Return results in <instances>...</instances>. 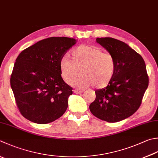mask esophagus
Instances as JSON below:
<instances>
[{
	"label": "esophagus",
	"mask_w": 158,
	"mask_h": 158,
	"mask_svg": "<svg viewBox=\"0 0 158 158\" xmlns=\"http://www.w3.org/2000/svg\"><path fill=\"white\" fill-rule=\"evenodd\" d=\"M83 91V90H79V89H74V92L75 94H81Z\"/></svg>",
	"instance_id": "34e87169"
}]
</instances>
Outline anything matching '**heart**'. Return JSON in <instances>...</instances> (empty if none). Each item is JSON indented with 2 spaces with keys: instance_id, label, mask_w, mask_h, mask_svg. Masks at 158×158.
<instances>
[{
  "instance_id": "1",
  "label": "heart",
  "mask_w": 158,
  "mask_h": 158,
  "mask_svg": "<svg viewBox=\"0 0 158 158\" xmlns=\"http://www.w3.org/2000/svg\"><path fill=\"white\" fill-rule=\"evenodd\" d=\"M60 73L64 81L72 82L78 88L94 85L96 88L107 87L112 81L116 70V63L113 55L103 52L96 46L81 45L71 52V60L64 57L60 63Z\"/></svg>"
}]
</instances>
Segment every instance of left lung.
Wrapping results in <instances>:
<instances>
[{
	"label": "left lung",
	"mask_w": 158,
	"mask_h": 158,
	"mask_svg": "<svg viewBox=\"0 0 158 158\" xmlns=\"http://www.w3.org/2000/svg\"><path fill=\"white\" fill-rule=\"evenodd\" d=\"M98 44L112 54L116 70L106 88L95 91L89 105L91 113L108 123H116L134 114L140 107L149 85L146 65L140 54L125 42L112 38H98Z\"/></svg>",
	"instance_id": "1"
}]
</instances>
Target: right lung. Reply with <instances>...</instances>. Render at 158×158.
<instances>
[{"mask_svg": "<svg viewBox=\"0 0 158 158\" xmlns=\"http://www.w3.org/2000/svg\"><path fill=\"white\" fill-rule=\"evenodd\" d=\"M76 40L51 37L40 40L18 55L10 78L20 114L30 121L47 124L63 115L73 88L61 78L60 63Z\"/></svg>", "mask_w": 158, "mask_h": 158, "instance_id": "1", "label": "right lung"}]
</instances>
